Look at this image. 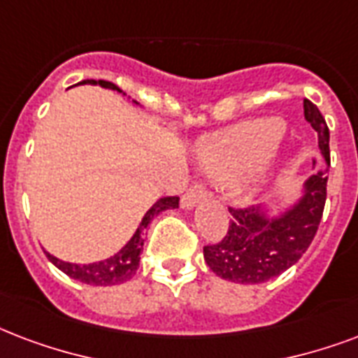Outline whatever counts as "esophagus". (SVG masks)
Here are the masks:
<instances>
[{
	"label": "esophagus",
	"instance_id": "obj_1",
	"mask_svg": "<svg viewBox=\"0 0 358 358\" xmlns=\"http://www.w3.org/2000/svg\"><path fill=\"white\" fill-rule=\"evenodd\" d=\"M204 199H206V191H204L203 185H191L189 189H187V193L182 197V208L191 210L193 206H197L201 201H204Z\"/></svg>",
	"mask_w": 358,
	"mask_h": 358
}]
</instances>
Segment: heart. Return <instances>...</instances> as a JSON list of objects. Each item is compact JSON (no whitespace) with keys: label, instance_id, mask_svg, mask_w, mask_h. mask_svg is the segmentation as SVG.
<instances>
[{"label":"heart","instance_id":"b5f03b06","mask_svg":"<svg viewBox=\"0 0 358 358\" xmlns=\"http://www.w3.org/2000/svg\"><path fill=\"white\" fill-rule=\"evenodd\" d=\"M283 131H285V125L280 118H259L242 122L212 138L201 150L199 154L201 167L208 176L222 180V182L250 173L245 176L242 189L248 197H257L268 184L270 150L282 138ZM259 160L262 161L261 164L258 163ZM255 164L258 165L257 168Z\"/></svg>","mask_w":358,"mask_h":358}]
</instances>
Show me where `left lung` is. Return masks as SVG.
<instances>
[{"label":"left lung","instance_id":"left-lung-1","mask_svg":"<svg viewBox=\"0 0 358 358\" xmlns=\"http://www.w3.org/2000/svg\"><path fill=\"white\" fill-rule=\"evenodd\" d=\"M304 118L317 133L319 150L329 163V127L312 101L304 99ZM327 201V176L312 174L294 201L272 208H229L233 222L222 242L204 245V261L215 276L234 283H264L291 268L317 233Z\"/></svg>","mask_w":358,"mask_h":358}]
</instances>
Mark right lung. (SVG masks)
Returning a JSON list of instances; mask_svg holds the SVG:
<instances>
[{
	"label": "right lung",
	"instance_id": "1",
	"mask_svg": "<svg viewBox=\"0 0 358 358\" xmlns=\"http://www.w3.org/2000/svg\"><path fill=\"white\" fill-rule=\"evenodd\" d=\"M78 84H92V86H97L99 84L101 88L113 90V92H118V94H124L122 90L113 84V82L106 80H82ZM125 95V94H124ZM135 105H138L136 101H133ZM180 199L178 197H163L159 199L157 203L152 206V208L144 214L143 222L136 227L135 234L131 236L129 242L120 250L118 253H114L108 259H103V261H95V263H69V261H62L56 255L45 252L48 261H50L54 266H58L62 272H65L67 276L73 278V280H78L82 283H88V285H101V287H106V285H118V283H124L127 280L135 276L136 268H138V263H141V252H143L144 245V236H146V231H148V225L152 223L155 215L165 212V210H174L178 208Z\"/></svg>",
	"mask_w": 358,
	"mask_h": 358
}]
</instances>
